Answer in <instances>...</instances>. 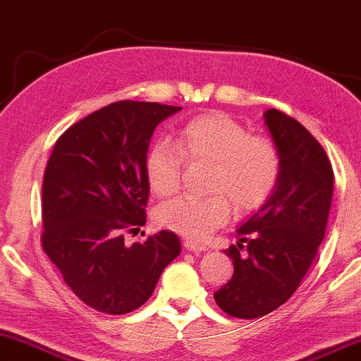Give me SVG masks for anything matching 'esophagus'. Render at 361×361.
I'll return each mask as SVG.
<instances>
[{"mask_svg":"<svg viewBox=\"0 0 361 361\" xmlns=\"http://www.w3.org/2000/svg\"><path fill=\"white\" fill-rule=\"evenodd\" d=\"M183 246L188 249V251H195V252H203V251H206V246H203V244H200V243H195V241H188V239H186V241L183 243Z\"/></svg>","mask_w":361,"mask_h":361,"instance_id":"34e87169","label":"esophagus"}]
</instances>
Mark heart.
<instances>
[{
  "label": "heart",
  "mask_w": 361,
  "mask_h": 361,
  "mask_svg": "<svg viewBox=\"0 0 361 361\" xmlns=\"http://www.w3.org/2000/svg\"><path fill=\"white\" fill-rule=\"evenodd\" d=\"M185 158L213 161L208 190L213 195L180 196L157 209L155 219L188 239H204L229 218L231 204L239 214L252 213L271 198L281 176V153L271 138L251 135L223 112L191 117L178 135V147L158 140L143 160L145 178L157 196L176 193L183 178Z\"/></svg>",
  "instance_id": "heart-1"
}]
</instances>
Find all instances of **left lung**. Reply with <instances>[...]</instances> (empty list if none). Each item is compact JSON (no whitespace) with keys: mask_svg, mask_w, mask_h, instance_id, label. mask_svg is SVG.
Returning <instances> with one entry per match:
<instances>
[{"mask_svg":"<svg viewBox=\"0 0 361 361\" xmlns=\"http://www.w3.org/2000/svg\"><path fill=\"white\" fill-rule=\"evenodd\" d=\"M264 118L281 153V176L266 204L238 229L239 243L224 249L234 272L214 292L221 310L247 320L271 314L300 286L325 236L334 196L331 163L314 135L277 109Z\"/></svg>","mask_w":361,"mask_h":361,"instance_id":"obj_1","label":"left lung"}]
</instances>
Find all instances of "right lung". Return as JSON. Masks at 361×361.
I'll return each instance as SVG.
<instances>
[{"instance_id": "1", "label": "right lung", "mask_w": 361, "mask_h": 361, "mask_svg": "<svg viewBox=\"0 0 361 361\" xmlns=\"http://www.w3.org/2000/svg\"><path fill=\"white\" fill-rule=\"evenodd\" d=\"M181 107L118 100L57 138L42 180L41 244L71 290L92 309L123 315L150 299L180 254L171 231L125 243L145 224L143 160L153 130Z\"/></svg>"}]
</instances>
